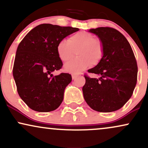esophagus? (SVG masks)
I'll use <instances>...</instances> for the list:
<instances>
[{"label":"esophagus","instance_id":"esophagus-1","mask_svg":"<svg viewBox=\"0 0 148 148\" xmlns=\"http://www.w3.org/2000/svg\"><path fill=\"white\" fill-rule=\"evenodd\" d=\"M78 75H76V74H72V78L73 80H74L76 79V78H77Z\"/></svg>","mask_w":148,"mask_h":148}]
</instances>
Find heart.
I'll return each mask as SVG.
<instances>
[{
	"mask_svg": "<svg viewBox=\"0 0 148 148\" xmlns=\"http://www.w3.org/2000/svg\"><path fill=\"white\" fill-rule=\"evenodd\" d=\"M58 56L62 61L67 62L64 69L67 72L78 73L85 70L88 67L99 65L104 54V47L102 41L94 38V35L88 32H79L69 37L67 42L61 40L56 47Z\"/></svg>",
	"mask_w": 148,
	"mask_h": 148,
	"instance_id": "b5f03b06",
	"label": "heart"
}]
</instances>
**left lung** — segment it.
<instances>
[{
    "label": "left lung",
    "mask_w": 148,
    "mask_h": 148,
    "mask_svg": "<svg viewBox=\"0 0 148 148\" xmlns=\"http://www.w3.org/2000/svg\"><path fill=\"white\" fill-rule=\"evenodd\" d=\"M89 32L102 41L104 54L100 63L88 70L98 74L99 79L85 75L83 97L95 111L114 112L121 108L132 95L138 73L136 58L129 42L118 30L101 27Z\"/></svg>",
    "instance_id": "1"
}]
</instances>
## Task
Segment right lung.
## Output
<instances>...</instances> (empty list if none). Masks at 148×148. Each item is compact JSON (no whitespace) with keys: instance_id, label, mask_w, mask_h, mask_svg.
<instances>
[{"instance_id":"obj_1","label":"right lung","mask_w":148,"mask_h":148,"mask_svg":"<svg viewBox=\"0 0 148 148\" xmlns=\"http://www.w3.org/2000/svg\"><path fill=\"white\" fill-rule=\"evenodd\" d=\"M79 30L72 27L39 25L18 46L13 76L19 96L32 110L51 112L61 104L72 76L67 73L52 74L63 66L56 47L63 38Z\"/></svg>"}]
</instances>
